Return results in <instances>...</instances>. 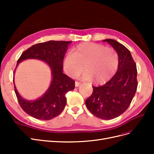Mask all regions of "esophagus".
<instances>
[{
    "label": "esophagus",
    "mask_w": 154,
    "mask_h": 154,
    "mask_svg": "<svg viewBox=\"0 0 154 154\" xmlns=\"http://www.w3.org/2000/svg\"><path fill=\"white\" fill-rule=\"evenodd\" d=\"M81 85V83L80 82H75V87H78V86H80Z\"/></svg>",
    "instance_id": "34e87169"
}]
</instances>
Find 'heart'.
Here are the masks:
<instances>
[{
  "label": "heart",
  "instance_id": "1",
  "mask_svg": "<svg viewBox=\"0 0 154 154\" xmlns=\"http://www.w3.org/2000/svg\"><path fill=\"white\" fill-rule=\"evenodd\" d=\"M83 67L82 78L93 79L96 83H104L112 77L119 66V56L114 48L94 42L76 45L63 59V69L68 76L75 77Z\"/></svg>",
  "mask_w": 154,
  "mask_h": 154
}]
</instances>
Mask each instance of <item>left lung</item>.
I'll use <instances>...</instances> for the list:
<instances>
[{
    "label": "left lung",
    "mask_w": 154,
    "mask_h": 154,
    "mask_svg": "<svg viewBox=\"0 0 154 154\" xmlns=\"http://www.w3.org/2000/svg\"><path fill=\"white\" fill-rule=\"evenodd\" d=\"M117 51L119 66L114 76L105 84L93 87L91 96L85 101L88 110L102 119H112L128 108L137 87V68L130 51L113 39H105Z\"/></svg>",
    "instance_id": "left-lung-1"
}]
</instances>
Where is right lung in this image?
Wrapping results in <instances>:
<instances>
[{
	"mask_svg": "<svg viewBox=\"0 0 154 154\" xmlns=\"http://www.w3.org/2000/svg\"><path fill=\"white\" fill-rule=\"evenodd\" d=\"M71 42L50 40L37 44L26 50L18 60L17 67L25 60L36 59L48 63L51 71L52 80L49 87L42 96L35 100L29 101L23 98L18 92L13 80L18 103L23 110L32 117L49 120L58 116L66 106V94L75 87V82L63 74L62 71L64 56ZM15 72V70L14 75Z\"/></svg>",
	"mask_w": 154,
	"mask_h": 154,
	"instance_id": "right-lung-1",
	"label": "right lung"
}]
</instances>
